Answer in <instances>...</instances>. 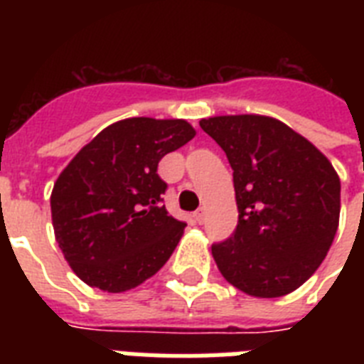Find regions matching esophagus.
I'll use <instances>...</instances> for the list:
<instances>
[{"instance_id":"1","label":"esophagus","mask_w":364,"mask_h":364,"mask_svg":"<svg viewBox=\"0 0 364 364\" xmlns=\"http://www.w3.org/2000/svg\"><path fill=\"white\" fill-rule=\"evenodd\" d=\"M194 221H196V223H198V225H200V223H204V219H205V211L204 210H202V208H200V210H196V211H194Z\"/></svg>"}]
</instances>
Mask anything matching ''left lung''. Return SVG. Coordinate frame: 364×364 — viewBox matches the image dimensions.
Wrapping results in <instances>:
<instances>
[{
  "instance_id": "obj_1",
  "label": "left lung",
  "mask_w": 364,
  "mask_h": 364,
  "mask_svg": "<svg viewBox=\"0 0 364 364\" xmlns=\"http://www.w3.org/2000/svg\"><path fill=\"white\" fill-rule=\"evenodd\" d=\"M200 126L227 154L238 204L230 238L211 245L223 277L251 296L289 294L319 268L338 228L333 164L270 117H211Z\"/></svg>"
}]
</instances>
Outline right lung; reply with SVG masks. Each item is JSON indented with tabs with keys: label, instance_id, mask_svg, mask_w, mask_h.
Instances as JSON below:
<instances>
[{
	"label": "right lung",
	"instance_id": "obj_1",
	"mask_svg": "<svg viewBox=\"0 0 364 364\" xmlns=\"http://www.w3.org/2000/svg\"><path fill=\"white\" fill-rule=\"evenodd\" d=\"M187 121L134 117L107 126L75 154L50 196L54 236L90 287L122 293L154 276L187 223L162 205V156L194 137Z\"/></svg>",
	"mask_w": 364,
	"mask_h": 364
}]
</instances>
